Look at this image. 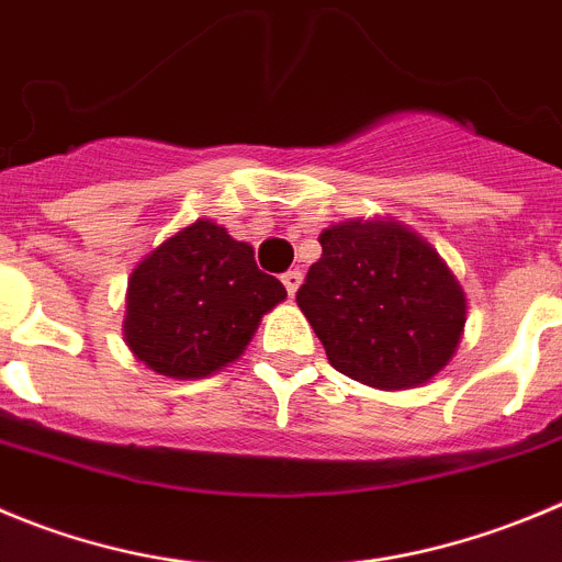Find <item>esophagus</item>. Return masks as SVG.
Listing matches in <instances>:
<instances>
[{
  "mask_svg": "<svg viewBox=\"0 0 562 562\" xmlns=\"http://www.w3.org/2000/svg\"><path fill=\"white\" fill-rule=\"evenodd\" d=\"M282 285L288 288V293H291V296H296L299 285H302V271H299V269L285 271V274H282Z\"/></svg>",
  "mask_w": 562,
  "mask_h": 562,
  "instance_id": "34e87169",
  "label": "esophagus"
}]
</instances>
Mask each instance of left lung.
Here are the masks:
<instances>
[{"label": "left lung", "mask_w": 562, "mask_h": 562, "mask_svg": "<svg viewBox=\"0 0 562 562\" xmlns=\"http://www.w3.org/2000/svg\"><path fill=\"white\" fill-rule=\"evenodd\" d=\"M296 291L327 360L380 391L432 380L458 352L465 293L438 251L400 222L333 224Z\"/></svg>", "instance_id": "obj_1"}]
</instances>
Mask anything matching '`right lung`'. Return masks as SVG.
Listing matches in <instances>:
<instances>
[{"instance_id": "right-lung-1", "label": "right lung", "mask_w": 562, "mask_h": 562, "mask_svg": "<svg viewBox=\"0 0 562 562\" xmlns=\"http://www.w3.org/2000/svg\"><path fill=\"white\" fill-rule=\"evenodd\" d=\"M285 296L277 277L257 269L249 244L199 218L133 269L124 340L157 374L199 380L238 360Z\"/></svg>"}]
</instances>
